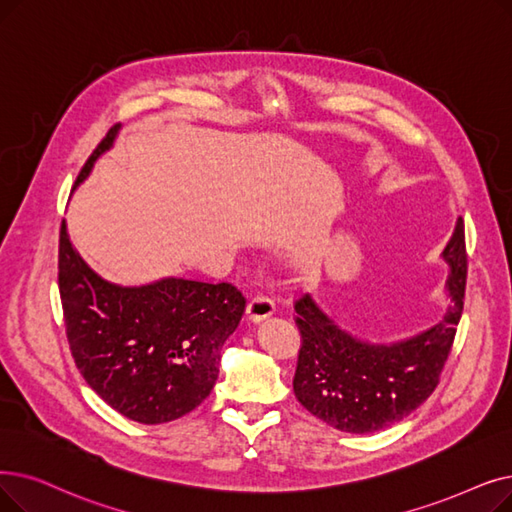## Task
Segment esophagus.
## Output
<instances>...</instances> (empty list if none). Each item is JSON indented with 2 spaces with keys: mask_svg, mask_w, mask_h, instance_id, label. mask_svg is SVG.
Here are the masks:
<instances>
[{
  "mask_svg": "<svg viewBox=\"0 0 512 512\" xmlns=\"http://www.w3.org/2000/svg\"><path fill=\"white\" fill-rule=\"evenodd\" d=\"M274 311H276V305L268 295H257L247 305V318L251 322H261L265 318H270Z\"/></svg>",
  "mask_w": 512,
  "mask_h": 512,
  "instance_id": "obj_1",
  "label": "esophagus"
}]
</instances>
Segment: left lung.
<instances>
[{
    "label": "left lung",
    "mask_w": 512,
    "mask_h": 512,
    "mask_svg": "<svg viewBox=\"0 0 512 512\" xmlns=\"http://www.w3.org/2000/svg\"><path fill=\"white\" fill-rule=\"evenodd\" d=\"M441 259L450 305L412 337L372 343L332 320L309 293L295 301L301 349L293 379L301 406L345 433H374L412 414L435 391L462 316L466 286L464 224L458 217Z\"/></svg>",
    "instance_id": "left-lung-1"
}]
</instances>
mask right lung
I'll return each mask as SVG.
<instances>
[{"label": "right lung", "mask_w": 512, "mask_h": 512, "mask_svg": "<svg viewBox=\"0 0 512 512\" xmlns=\"http://www.w3.org/2000/svg\"><path fill=\"white\" fill-rule=\"evenodd\" d=\"M119 125L106 133L81 169L75 188L113 148ZM58 284L66 337L85 383L119 414L161 425L205 402L221 347L244 314V297L228 282L167 276L140 286L102 278L60 228Z\"/></svg>", "instance_id": "obj_1"}]
</instances>
